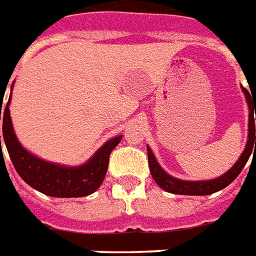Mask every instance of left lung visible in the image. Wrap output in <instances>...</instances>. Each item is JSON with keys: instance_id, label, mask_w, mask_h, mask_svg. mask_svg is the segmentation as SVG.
<instances>
[{"instance_id": "obj_1", "label": "left lung", "mask_w": 256, "mask_h": 256, "mask_svg": "<svg viewBox=\"0 0 256 256\" xmlns=\"http://www.w3.org/2000/svg\"><path fill=\"white\" fill-rule=\"evenodd\" d=\"M242 92L246 98V103L250 108V123H248V142L245 146V150L242 152L241 157L238 158V162L234 164L232 168H230L228 172L222 174L221 177H216L214 180H206V181H186L174 178L170 174L164 172L160 167V164L157 163L154 154L152 152L150 147H147V154H148V167H150V172L154 181L166 190L167 192H172V194H181V196H208L220 190L225 188L226 186H230L238 174L242 172L245 164L248 162L250 156L256 150V136H255V120H256V93H250L244 86ZM256 112V118H253V112ZM256 146H254L253 144Z\"/></svg>"}]
</instances>
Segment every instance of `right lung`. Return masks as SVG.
Returning a JSON list of instances; mask_svg holds the SVG:
<instances>
[{
  "instance_id": "right-lung-1",
  "label": "right lung",
  "mask_w": 256,
  "mask_h": 256,
  "mask_svg": "<svg viewBox=\"0 0 256 256\" xmlns=\"http://www.w3.org/2000/svg\"><path fill=\"white\" fill-rule=\"evenodd\" d=\"M10 102L2 108V98L0 106V120L2 119V136L8 150L10 158L20 177L32 188L49 197L74 198L84 197L94 192L100 187L109 166V156L112 150L119 144L122 136L113 137L88 160V163L78 167H65L55 163H48L36 156L31 154L24 148L14 133L12 122L10 116ZM1 148V136H0ZM2 150V148H1Z\"/></svg>"
}]
</instances>
